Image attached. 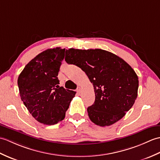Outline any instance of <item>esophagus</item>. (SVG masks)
I'll use <instances>...</instances> for the list:
<instances>
[{
	"instance_id": "esophagus-1",
	"label": "esophagus",
	"mask_w": 160,
	"mask_h": 160,
	"mask_svg": "<svg viewBox=\"0 0 160 160\" xmlns=\"http://www.w3.org/2000/svg\"><path fill=\"white\" fill-rule=\"evenodd\" d=\"M77 93L80 94V93H81V88H77Z\"/></svg>"
}]
</instances>
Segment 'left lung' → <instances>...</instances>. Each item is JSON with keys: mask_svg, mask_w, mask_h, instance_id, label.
I'll return each mask as SVG.
<instances>
[{"mask_svg": "<svg viewBox=\"0 0 160 160\" xmlns=\"http://www.w3.org/2000/svg\"><path fill=\"white\" fill-rule=\"evenodd\" d=\"M65 60L81 68L93 85L95 101L87 109L92 122L101 127L112 125L133 105L138 77L122 58L102 49L69 48Z\"/></svg>", "mask_w": 160, "mask_h": 160, "instance_id": "1", "label": "left lung"}]
</instances>
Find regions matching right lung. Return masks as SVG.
Returning a JSON list of instances; mask_svg holds the SVG:
<instances>
[{
  "label": "right lung",
  "mask_w": 160,
  "mask_h": 160,
  "mask_svg": "<svg viewBox=\"0 0 160 160\" xmlns=\"http://www.w3.org/2000/svg\"><path fill=\"white\" fill-rule=\"evenodd\" d=\"M65 48L47 49L27 63L18 79L20 96L39 122L52 125L64 119L76 92L59 87L58 72Z\"/></svg>",
  "instance_id": "1"
}]
</instances>
